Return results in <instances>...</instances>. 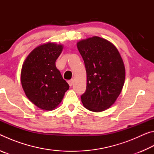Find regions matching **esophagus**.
Instances as JSON below:
<instances>
[{"mask_svg": "<svg viewBox=\"0 0 154 154\" xmlns=\"http://www.w3.org/2000/svg\"><path fill=\"white\" fill-rule=\"evenodd\" d=\"M73 83H74V80H73V79H71V80L68 81V83H69V85H70V86H71V87L72 86V84H73Z\"/></svg>", "mask_w": 154, "mask_h": 154, "instance_id": "1", "label": "esophagus"}]
</instances>
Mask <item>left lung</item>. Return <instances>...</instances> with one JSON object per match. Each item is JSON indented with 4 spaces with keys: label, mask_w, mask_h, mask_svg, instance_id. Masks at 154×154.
Returning <instances> with one entry per match:
<instances>
[{
    "label": "left lung",
    "mask_w": 154,
    "mask_h": 154,
    "mask_svg": "<svg viewBox=\"0 0 154 154\" xmlns=\"http://www.w3.org/2000/svg\"><path fill=\"white\" fill-rule=\"evenodd\" d=\"M87 75L86 91L81 96L85 108L101 112L113 105L123 88L126 70L116 46L94 36L77 43Z\"/></svg>",
    "instance_id": "1"
}]
</instances>
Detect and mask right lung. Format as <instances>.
I'll list each match as a JSON object with an SVG mask.
<instances>
[{
	"instance_id": "right-lung-1",
	"label": "right lung",
	"mask_w": 154,
	"mask_h": 154,
	"mask_svg": "<svg viewBox=\"0 0 154 154\" xmlns=\"http://www.w3.org/2000/svg\"><path fill=\"white\" fill-rule=\"evenodd\" d=\"M63 48L54 42L41 44L31 51L22 64L20 81L25 94L44 111L58 107L69 88L56 66Z\"/></svg>"
}]
</instances>
